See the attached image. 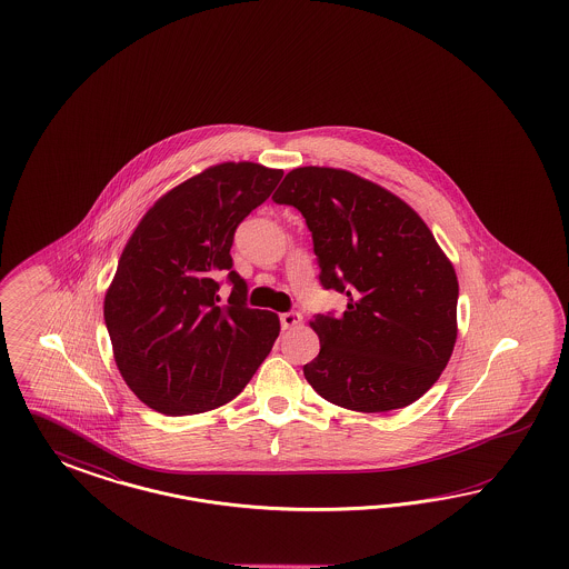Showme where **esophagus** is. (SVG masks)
Listing matches in <instances>:
<instances>
[{"label": "esophagus", "instance_id": "34e87169", "mask_svg": "<svg viewBox=\"0 0 569 569\" xmlns=\"http://www.w3.org/2000/svg\"><path fill=\"white\" fill-rule=\"evenodd\" d=\"M279 321L283 329L296 328V326H300L302 315L300 312H283V315H279Z\"/></svg>", "mask_w": 569, "mask_h": 569}]
</instances>
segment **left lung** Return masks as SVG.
Listing matches in <instances>:
<instances>
[{
    "label": "left lung",
    "mask_w": 569,
    "mask_h": 569,
    "mask_svg": "<svg viewBox=\"0 0 569 569\" xmlns=\"http://www.w3.org/2000/svg\"><path fill=\"white\" fill-rule=\"evenodd\" d=\"M307 219L340 317L315 315L321 350L305 365L319 397L361 413L409 407L445 371L457 342L459 281L423 219L355 172L300 167L273 193Z\"/></svg>",
    "instance_id": "obj_1"
}]
</instances>
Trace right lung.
<instances>
[{
    "mask_svg": "<svg viewBox=\"0 0 569 569\" xmlns=\"http://www.w3.org/2000/svg\"><path fill=\"white\" fill-rule=\"evenodd\" d=\"M281 177L246 160L208 167L158 198L127 241L103 319L122 379L158 413L233 400L276 345L279 317L246 307L229 250ZM223 272L234 283L227 306L216 281Z\"/></svg>",
    "mask_w": 569,
    "mask_h": 569,
    "instance_id": "1",
    "label": "right lung"
}]
</instances>
